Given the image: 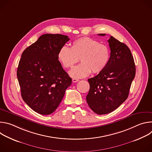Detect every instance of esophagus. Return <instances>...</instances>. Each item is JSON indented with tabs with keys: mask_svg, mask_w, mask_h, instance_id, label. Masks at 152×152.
<instances>
[{
	"mask_svg": "<svg viewBox=\"0 0 152 152\" xmlns=\"http://www.w3.org/2000/svg\"><path fill=\"white\" fill-rule=\"evenodd\" d=\"M79 81V79H76V78H73L72 79V82H77Z\"/></svg>",
	"mask_w": 152,
	"mask_h": 152,
	"instance_id": "34e87169",
	"label": "esophagus"
}]
</instances>
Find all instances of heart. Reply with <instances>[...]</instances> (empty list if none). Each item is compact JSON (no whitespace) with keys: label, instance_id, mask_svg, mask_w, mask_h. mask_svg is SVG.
<instances>
[{"label":"heart","instance_id":"heart-1","mask_svg":"<svg viewBox=\"0 0 152 152\" xmlns=\"http://www.w3.org/2000/svg\"><path fill=\"white\" fill-rule=\"evenodd\" d=\"M58 58L65 69L72 68L80 58L81 63L73 67L69 75L74 78H82L91 72L96 74L103 71L109 62L110 50L96 39L81 37L72 42L71 48L66 46L61 47Z\"/></svg>","mask_w":152,"mask_h":152}]
</instances>
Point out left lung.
I'll list each match as a JSON object with an SVG mask.
<instances>
[{
	"label": "left lung",
	"instance_id": "obj_1",
	"mask_svg": "<svg viewBox=\"0 0 152 152\" xmlns=\"http://www.w3.org/2000/svg\"><path fill=\"white\" fill-rule=\"evenodd\" d=\"M107 41L111 50L109 62L103 71L88 79L90 87L86 97L90 107L99 115L113 112L127 99L136 72L129 48L113 36Z\"/></svg>",
	"mask_w": 152,
	"mask_h": 152
}]
</instances>
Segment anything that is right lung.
I'll list each match as a JSON object with an SVG mask.
<instances>
[{"label": "right lung", "instance_id": "add662e5", "mask_svg": "<svg viewBox=\"0 0 152 152\" xmlns=\"http://www.w3.org/2000/svg\"><path fill=\"white\" fill-rule=\"evenodd\" d=\"M69 39L61 34H44L21 54L17 71L21 95L39 114L53 113L72 84L58 58L59 49Z\"/></svg>", "mask_w": 152, "mask_h": 152}]
</instances>
